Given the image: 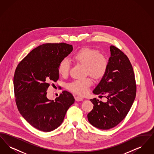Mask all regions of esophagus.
<instances>
[{
    "label": "esophagus",
    "mask_w": 154,
    "mask_h": 154,
    "mask_svg": "<svg viewBox=\"0 0 154 154\" xmlns=\"http://www.w3.org/2000/svg\"><path fill=\"white\" fill-rule=\"evenodd\" d=\"M75 100L76 101H81V100H83V98L82 97H81L80 96H76L75 97Z\"/></svg>",
    "instance_id": "34e87169"
}]
</instances>
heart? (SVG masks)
I'll list each match as a JSON object with an SVG mask.
<instances>
[{
  "label": "heart",
  "mask_w": 154,
  "mask_h": 154,
  "mask_svg": "<svg viewBox=\"0 0 154 154\" xmlns=\"http://www.w3.org/2000/svg\"><path fill=\"white\" fill-rule=\"evenodd\" d=\"M74 60L85 66V73L90 74L94 79H102L106 73L109 61L107 57L97 50L91 48H83L76 52L73 55ZM70 70V63L67 58L62 59L58 66V73L61 76H67ZM93 80L91 77L79 79L67 84V88L72 92L81 95L87 94Z\"/></svg>",
  "instance_id": "obj_1"
}]
</instances>
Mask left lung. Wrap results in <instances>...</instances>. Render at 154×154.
Segmentation results:
<instances>
[{"mask_svg": "<svg viewBox=\"0 0 154 154\" xmlns=\"http://www.w3.org/2000/svg\"><path fill=\"white\" fill-rule=\"evenodd\" d=\"M110 48L107 70L93 91L96 95H104L107 100L91 99L94 106L87 116L91 124L103 130L116 126L126 117L136 94L134 73L129 59L117 47L111 45Z\"/></svg>", "mask_w": 154, "mask_h": 154, "instance_id": "obj_1", "label": "left lung"}]
</instances>
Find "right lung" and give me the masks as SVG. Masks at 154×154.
Masks as SVG:
<instances>
[{
	"mask_svg": "<svg viewBox=\"0 0 154 154\" xmlns=\"http://www.w3.org/2000/svg\"><path fill=\"white\" fill-rule=\"evenodd\" d=\"M73 50L64 43L38 46L22 59L14 75L15 103L22 117L37 129L51 132L62 123L66 112L74 103L66 91L55 100L47 97L50 84L58 80V66Z\"/></svg>",
	"mask_w": 154,
	"mask_h": 154,
	"instance_id": "1",
	"label": "right lung"
}]
</instances>
